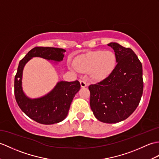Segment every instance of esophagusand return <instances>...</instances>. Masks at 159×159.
<instances>
[{
  "mask_svg": "<svg viewBox=\"0 0 159 159\" xmlns=\"http://www.w3.org/2000/svg\"><path fill=\"white\" fill-rule=\"evenodd\" d=\"M80 86L81 87H85L87 86V84L86 83L85 80H80Z\"/></svg>",
  "mask_w": 159,
  "mask_h": 159,
  "instance_id": "1",
  "label": "esophagus"
}]
</instances>
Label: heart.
<instances>
[{
	"label": "heart",
	"mask_w": 159,
	"mask_h": 159,
	"mask_svg": "<svg viewBox=\"0 0 159 159\" xmlns=\"http://www.w3.org/2000/svg\"><path fill=\"white\" fill-rule=\"evenodd\" d=\"M116 55L110 51H97L77 57L75 68L81 72H89L94 79L101 80L110 75L115 68Z\"/></svg>",
	"instance_id": "heart-1"
}]
</instances>
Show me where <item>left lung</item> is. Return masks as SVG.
Returning <instances> with one entry per match:
<instances>
[{
	"label": "left lung",
	"instance_id": "obj_1",
	"mask_svg": "<svg viewBox=\"0 0 159 159\" xmlns=\"http://www.w3.org/2000/svg\"><path fill=\"white\" fill-rule=\"evenodd\" d=\"M108 45L114 49L117 64L105 79L89 86L90 106L99 121L116 123L127 119L141 100L142 65L130 48L116 43Z\"/></svg>",
	"mask_w": 159,
	"mask_h": 159
}]
</instances>
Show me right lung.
<instances>
[{
    "label": "right lung",
    "mask_w": 159,
    "mask_h": 159,
    "mask_svg": "<svg viewBox=\"0 0 159 159\" xmlns=\"http://www.w3.org/2000/svg\"><path fill=\"white\" fill-rule=\"evenodd\" d=\"M64 52L66 50L60 48L36 47L30 51L19 63L14 81L15 97L22 111L39 123L52 125L64 120L74 97L80 89V84L78 80L60 81L49 93L41 98L31 99L25 95L22 89L24 68L34 57L61 61L64 59Z\"/></svg>",
    "instance_id": "1"
}]
</instances>
